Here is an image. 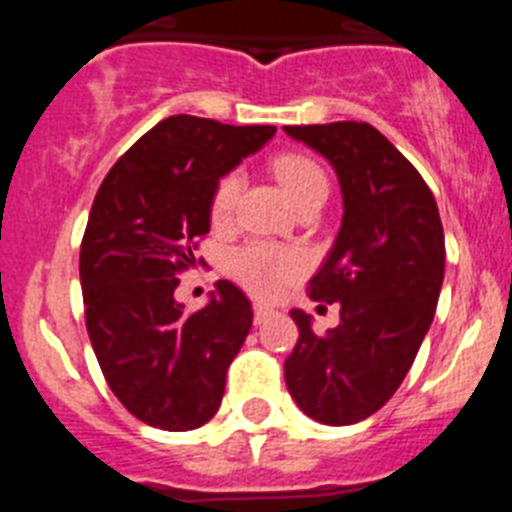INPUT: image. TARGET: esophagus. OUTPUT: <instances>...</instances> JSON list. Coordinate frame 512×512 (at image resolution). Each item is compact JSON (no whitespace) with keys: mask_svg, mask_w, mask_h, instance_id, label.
I'll return each instance as SVG.
<instances>
[{"mask_svg":"<svg viewBox=\"0 0 512 512\" xmlns=\"http://www.w3.org/2000/svg\"><path fill=\"white\" fill-rule=\"evenodd\" d=\"M271 315H274V310H271L269 305H261V302H256V305H253V323L256 325H261L264 320H269Z\"/></svg>","mask_w":512,"mask_h":512,"instance_id":"34e87169","label":"esophagus"}]
</instances>
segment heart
Segmentation results:
<instances>
[{
    "label": "heart",
    "instance_id": "heart-1",
    "mask_svg": "<svg viewBox=\"0 0 512 512\" xmlns=\"http://www.w3.org/2000/svg\"><path fill=\"white\" fill-rule=\"evenodd\" d=\"M271 169H274V176L279 179L284 192L289 194V200L295 202L297 207L305 200H310V197L328 194V176H325V171L312 158L302 156V153H284V156L274 158ZM241 187L243 179L238 171H230V174H225L217 182L210 205L212 220L217 225L230 220V215L235 210V202H238V194H241ZM300 266V253L282 246H271V243H248V246L238 248L230 256V271L235 274V279H241L248 289L261 292V295L269 292L282 279H289L292 274H297Z\"/></svg>",
    "mask_w": 512,
    "mask_h": 512
}]
</instances>
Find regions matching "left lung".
Listing matches in <instances>:
<instances>
[{"instance_id": "8db88e82", "label": "left lung", "mask_w": 512, "mask_h": 512, "mask_svg": "<svg viewBox=\"0 0 512 512\" xmlns=\"http://www.w3.org/2000/svg\"><path fill=\"white\" fill-rule=\"evenodd\" d=\"M333 166L343 220L310 297L341 302L325 336L292 310L300 328L284 379L297 408L325 425L377 413L402 384L436 315L443 284V225L423 176L369 122L284 125Z\"/></svg>"}]
</instances>
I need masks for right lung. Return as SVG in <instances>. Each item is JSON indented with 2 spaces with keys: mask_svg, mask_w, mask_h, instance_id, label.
Returning a JSON list of instances; mask_svg holds the SVG:
<instances>
[{
  "mask_svg": "<svg viewBox=\"0 0 512 512\" xmlns=\"http://www.w3.org/2000/svg\"><path fill=\"white\" fill-rule=\"evenodd\" d=\"M274 133V125L166 117L135 140L94 197L79 256L89 341L117 400L153 428L192 431L223 402L251 302L220 279L202 310L184 312L176 277L197 266L217 182Z\"/></svg>",
  "mask_w": 512,
  "mask_h": 512,
  "instance_id": "1",
  "label": "right lung"
}]
</instances>
